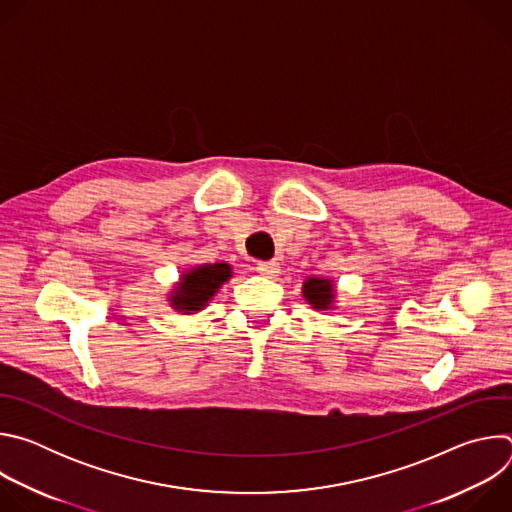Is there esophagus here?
I'll list each match as a JSON object with an SVG mask.
<instances>
[{
  "label": "esophagus",
  "instance_id": "esophagus-1",
  "mask_svg": "<svg viewBox=\"0 0 512 512\" xmlns=\"http://www.w3.org/2000/svg\"><path fill=\"white\" fill-rule=\"evenodd\" d=\"M257 271L265 277H275L279 273V263L277 261H259Z\"/></svg>",
  "mask_w": 512,
  "mask_h": 512
}]
</instances>
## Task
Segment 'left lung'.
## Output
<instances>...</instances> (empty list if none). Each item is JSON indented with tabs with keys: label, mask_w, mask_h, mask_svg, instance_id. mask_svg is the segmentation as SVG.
Masks as SVG:
<instances>
[{
	"label": "left lung",
	"mask_w": 512,
	"mask_h": 512,
	"mask_svg": "<svg viewBox=\"0 0 512 512\" xmlns=\"http://www.w3.org/2000/svg\"><path fill=\"white\" fill-rule=\"evenodd\" d=\"M304 300L318 312L334 310L336 300V287L332 279L326 277H308L302 285Z\"/></svg>",
	"instance_id": "8db88e82"
}]
</instances>
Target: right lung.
Listing matches in <instances>:
<instances>
[{
	"mask_svg": "<svg viewBox=\"0 0 512 512\" xmlns=\"http://www.w3.org/2000/svg\"><path fill=\"white\" fill-rule=\"evenodd\" d=\"M233 277V267L229 263H204L196 265L182 273L176 287L170 291V306L180 314H196L208 306V302L216 296Z\"/></svg>",
	"mask_w": 512,
	"mask_h": 512,
	"instance_id": "add662e5",
	"label": "right lung"
}]
</instances>
